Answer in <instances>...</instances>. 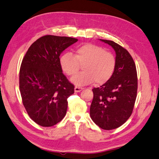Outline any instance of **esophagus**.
<instances>
[{
  "label": "esophagus",
  "instance_id": "esophagus-1",
  "mask_svg": "<svg viewBox=\"0 0 159 159\" xmlns=\"http://www.w3.org/2000/svg\"><path fill=\"white\" fill-rule=\"evenodd\" d=\"M83 89V88L76 86V87H75V88H74V90H75V92H76V93H79V92H80V91H81Z\"/></svg>",
  "mask_w": 159,
  "mask_h": 159
}]
</instances>
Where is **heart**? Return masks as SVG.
I'll use <instances>...</instances> for the list:
<instances>
[{"mask_svg":"<svg viewBox=\"0 0 159 159\" xmlns=\"http://www.w3.org/2000/svg\"><path fill=\"white\" fill-rule=\"evenodd\" d=\"M61 69L67 76H74L83 65L84 71L75 75L71 82L79 86L90 84L95 80L104 84L111 79L116 66V59L111 52L99 45L86 43L78 47L74 56L66 53L60 60Z\"/></svg>","mask_w":159,"mask_h":159,"instance_id":"b5f03b06","label":"heart"}]
</instances>
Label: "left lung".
Here are the masks:
<instances>
[{
    "label": "left lung",
    "instance_id": "8db88e82",
    "mask_svg": "<svg viewBox=\"0 0 159 159\" xmlns=\"http://www.w3.org/2000/svg\"><path fill=\"white\" fill-rule=\"evenodd\" d=\"M116 52V66L108 81L94 88L90 115L104 130H113L126 122L133 113L138 91V75L134 61L128 51L112 41L100 39Z\"/></svg>",
    "mask_w": 159,
    "mask_h": 159
}]
</instances>
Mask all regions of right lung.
<instances>
[{"instance_id":"right-lung-1","label":"right lung","mask_w":159,"mask_h":159,"mask_svg":"<svg viewBox=\"0 0 159 159\" xmlns=\"http://www.w3.org/2000/svg\"><path fill=\"white\" fill-rule=\"evenodd\" d=\"M78 41L71 37L46 35L37 39L26 52L20 70L23 105L32 120L50 127L65 116L68 99L74 85L62 73L60 55Z\"/></svg>"}]
</instances>
